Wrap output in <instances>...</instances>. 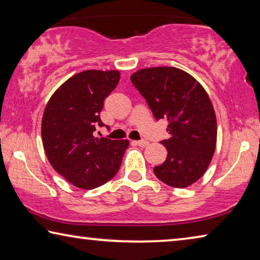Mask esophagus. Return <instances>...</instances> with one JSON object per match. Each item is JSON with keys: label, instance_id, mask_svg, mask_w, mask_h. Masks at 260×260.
<instances>
[{"label": "esophagus", "instance_id": "1", "mask_svg": "<svg viewBox=\"0 0 260 260\" xmlns=\"http://www.w3.org/2000/svg\"><path fill=\"white\" fill-rule=\"evenodd\" d=\"M134 143L136 144V146H140V147H147L149 142L146 140H139V141H134Z\"/></svg>", "mask_w": 260, "mask_h": 260}]
</instances>
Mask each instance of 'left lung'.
I'll use <instances>...</instances> for the list:
<instances>
[{"instance_id":"8db88e82","label":"left lung","mask_w":260,"mask_h":260,"mask_svg":"<svg viewBox=\"0 0 260 260\" xmlns=\"http://www.w3.org/2000/svg\"><path fill=\"white\" fill-rule=\"evenodd\" d=\"M132 83L146 99L153 117L169 122L170 138L160 141L167 149L156 177L175 188L196 182L210 165L217 142L213 105L201 83L177 68L139 70Z\"/></svg>"}]
</instances>
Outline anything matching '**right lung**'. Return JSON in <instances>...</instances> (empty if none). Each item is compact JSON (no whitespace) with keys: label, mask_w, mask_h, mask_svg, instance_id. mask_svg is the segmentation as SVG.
<instances>
[{"label":"right lung","mask_w":260,"mask_h":260,"mask_svg":"<svg viewBox=\"0 0 260 260\" xmlns=\"http://www.w3.org/2000/svg\"><path fill=\"white\" fill-rule=\"evenodd\" d=\"M119 79L118 71L78 73L52 94L43 112L41 134L48 160L78 188L94 189L111 180L128 147L127 140L93 135L104 126L100 113Z\"/></svg>","instance_id":"add662e5"}]
</instances>
